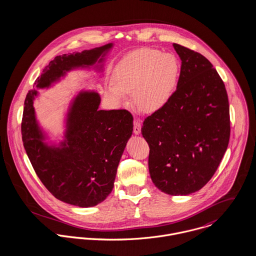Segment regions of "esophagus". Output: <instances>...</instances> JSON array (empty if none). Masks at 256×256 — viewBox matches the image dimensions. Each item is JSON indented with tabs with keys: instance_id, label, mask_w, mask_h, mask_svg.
<instances>
[{
	"instance_id": "1",
	"label": "esophagus",
	"mask_w": 256,
	"mask_h": 256,
	"mask_svg": "<svg viewBox=\"0 0 256 256\" xmlns=\"http://www.w3.org/2000/svg\"><path fill=\"white\" fill-rule=\"evenodd\" d=\"M133 131L136 135L140 134L141 132V122L139 119H134V128H133Z\"/></svg>"
}]
</instances>
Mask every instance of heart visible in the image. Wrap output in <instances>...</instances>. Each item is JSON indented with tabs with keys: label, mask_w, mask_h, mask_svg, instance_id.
<instances>
[{
	"label": "heart",
	"mask_w": 256,
	"mask_h": 256,
	"mask_svg": "<svg viewBox=\"0 0 256 256\" xmlns=\"http://www.w3.org/2000/svg\"><path fill=\"white\" fill-rule=\"evenodd\" d=\"M180 61L172 53H160L152 48H141L126 55L115 66L112 84L106 96L116 106L127 102L133 92L137 106L146 112L164 108L172 96L178 76Z\"/></svg>",
	"instance_id": "b5f03b06"
}]
</instances>
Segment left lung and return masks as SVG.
<instances>
[{"instance_id": "8db88e82", "label": "left lung", "mask_w": 256, "mask_h": 256, "mask_svg": "<svg viewBox=\"0 0 256 256\" xmlns=\"http://www.w3.org/2000/svg\"><path fill=\"white\" fill-rule=\"evenodd\" d=\"M182 59L176 90L148 116L142 135L150 148L154 184L170 195H188L215 174L230 141L224 84L202 54L174 43Z\"/></svg>"}]
</instances>
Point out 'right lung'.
Wrapping results in <instances>:
<instances>
[{
  "label": "right lung",
  "instance_id": "add662e5",
  "mask_svg": "<svg viewBox=\"0 0 256 256\" xmlns=\"http://www.w3.org/2000/svg\"><path fill=\"white\" fill-rule=\"evenodd\" d=\"M112 47L55 57L37 78V88L49 86L67 71L88 67ZM102 59L100 60V62ZM36 90L28 92L22 121L24 146L34 170L57 199L78 207H92L112 191L117 166L133 131V116L126 110H98L100 96L80 92L68 113L66 140L60 148L43 143L34 108Z\"/></svg>",
  "mask_w": 256,
  "mask_h": 256
}]
</instances>
